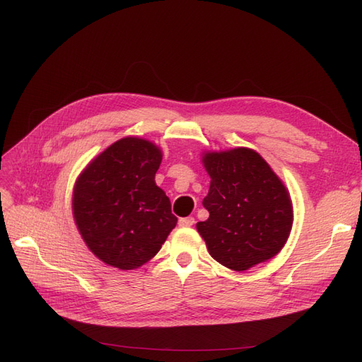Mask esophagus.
<instances>
[{
    "label": "esophagus",
    "mask_w": 362,
    "mask_h": 362,
    "mask_svg": "<svg viewBox=\"0 0 362 362\" xmlns=\"http://www.w3.org/2000/svg\"><path fill=\"white\" fill-rule=\"evenodd\" d=\"M180 226H182V228H187V226H192V225H194V217H192V216H189V217H182V218H180Z\"/></svg>",
    "instance_id": "34e87169"
}]
</instances>
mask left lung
Wrapping results in <instances>:
<instances>
[{"label":"left lung","mask_w":362,"mask_h":362,"mask_svg":"<svg viewBox=\"0 0 362 362\" xmlns=\"http://www.w3.org/2000/svg\"><path fill=\"white\" fill-rule=\"evenodd\" d=\"M211 184L202 205L210 217L196 225L210 255L237 272L275 257L286 245L293 208L287 189L258 152H210Z\"/></svg>","instance_id":"left-lung-1"}]
</instances>
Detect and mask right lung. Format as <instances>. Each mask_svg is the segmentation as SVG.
<instances>
[{
    "mask_svg": "<svg viewBox=\"0 0 362 362\" xmlns=\"http://www.w3.org/2000/svg\"><path fill=\"white\" fill-rule=\"evenodd\" d=\"M161 151L151 141L125 137L84 169L74 189V217L93 254L131 270L157 255L178 218L156 184Z\"/></svg>",
    "mask_w": 362,
    "mask_h": 362,
    "instance_id": "obj_1",
    "label": "right lung"
}]
</instances>
